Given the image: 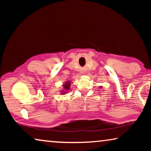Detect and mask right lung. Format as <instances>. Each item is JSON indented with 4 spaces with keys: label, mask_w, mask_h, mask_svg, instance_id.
<instances>
[{
    "label": "right lung",
    "mask_w": 151,
    "mask_h": 151,
    "mask_svg": "<svg viewBox=\"0 0 151 151\" xmlns=\"http://www.w3.org/2000/svg\"><path fill=\"white\" fill-rule=\"evenodd\" d=\"M70 81H68L66 82V83L65 84V85H63V88L65 89V91H68V89L70 88ZM63 93H65V91H63Z\"/></svg>",
    "instance_id": "1"
}]
</instances>
